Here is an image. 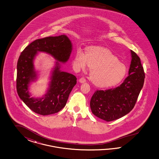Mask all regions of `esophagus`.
I'll list each match as a JSON object with an SVG mask.
<instances>
[{"mask_svg":"<svg viewBox=\"0 0 159 159\" xmlns=\"http://www.w3.org/2000/svg\"><path fill=\"white\" fill-rule=\"evenodd\" d=\"M86 79L84 78V77H82V78H80V79H79V82L80 83H84V82H86Z\"/></svg>","mask_w":159,"mask_h":159,"instance_id":"34e87169","label":"esophagus"}]
</instances>
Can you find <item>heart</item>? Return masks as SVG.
Listing matches in <instances>:
<instances>
[{
    "label": "heart",
    "mask_w": 159,
    "mask_h": 159,
    "mask_svg": "<svg viewBox=\"0 0 159 159\" xmlns=\"http://www.w3.org/2000/svg\"><path fill=\"white\" fill-rule=\"evenodd\" d=\"M74 63L79 68L85 69L88 65L92 68L90 78L100 87L112 86L120 83L127 72L125 65L110 50L98 47L88 48L86 54L79 49Z\"/></svg>",
    "instance_id": "b5f03b06"
}]
</instances>
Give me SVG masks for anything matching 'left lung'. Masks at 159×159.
I'll list each match as a JSON object with an SVG mask.
<instances>
[{"instance_id":"obj_1","label":"left lung","mask_w":159,"mask_h":159,"mask_svg":"<svg viewBox=\"0 0 159 159\" xmlns=\"http://www.w3.org/2000/svg\"><path fill=\"white\" fill-rule=\"evenodd\" d=\"M132 61L129 76L119 86L97 90L90 100L94 116L107 122L116 120L128 114L134 107L144 84L145 74L140 58L130 50Z\"/></svg>"}]
</instances>
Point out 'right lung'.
Instances as JSON below:
<instances>
[{
	"label": "right lung",
	"mask_w": 159,
	"mask_h": 159,
	"mask_svg": "<svg viewBox=\"0 0 159 159\" xmlns=\"http://www.w3.org/2000/svg\"><path fill=\"white\" fill-rule=\"evenodd\" d=\"M72 50L70 39L65 35H61L37 39L30 43L20 54L17 65V92L20 98L34 112L47 116L61 111L66 105L69 96L77 83L75 76L60 70V65L57 62L48 93L40 99L31 98L28 86L30 82L36 77L33 62L35 55L38 52H45L59 62L65 63L70 57Z\"/></svg>",
	"instance_id": "add662e5"
}]
</instances>
